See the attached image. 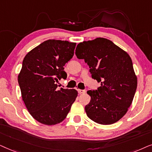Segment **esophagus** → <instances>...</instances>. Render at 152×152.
Segmentation results:
<instances>
[{
	"label": "esophagus",
	"mask_w": 152,
	"mask_h": 152,
	"mask_svg": "<svg viewBox=\"0 0 152 152\" xmlns=\"http://www.w3.org/2000/svg\"><path fill=\"white\" fill-rule=\"evenodd\" d=\"M78 93H79V94H84V93L86 92V91L85 90H80V89H78Z\"/></svg>",
	"instance_id": "34e87169"
}]
</instances>
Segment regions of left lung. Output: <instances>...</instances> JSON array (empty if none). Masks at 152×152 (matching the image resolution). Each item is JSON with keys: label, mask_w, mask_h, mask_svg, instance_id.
Wrapping results in <instances>:
<instances>
[{"label": "left lung", "mask_w": 152, "mask_h": 152, "mask_svg": "<svg viewBox=\"0 0 152 152\" xmlns=\"http://www.w3.org/2000/svg\"><path fill=\"white\" fill-rule=\"evenodd\" d=\"M78 59L90 66L92 78L101 83L97 90H89L91 100L85 107L90 120L112 124L124 117L132 104L137 76L127 53L106 38L80 42L76 48Z\"/></svg>", "instance_id": "1"}]
</instances>
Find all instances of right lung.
Masks as SVG:
<instances>
[{
  "instance_id": "1",
  "label": "right lung",
  "mask_w": 152,
  "mask_h": 152,
  "mask_svg": "<svg viewBox=\"0 0 152 152\" xmlns=\"http://www.w3.org/2000/svg\"><path fill=\"white\" fill-rule=\"evenodd\" d=\"M76 43L48 39L26 54L18 76L21 96L31 116L41 124H60L78 96L74 89L60 88L64 66L72 59Z\"/></svg>"
}]
</instances>
